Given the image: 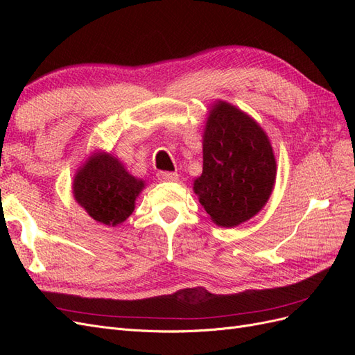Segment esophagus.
Wrapping results in <instances>:
<instances>
[{"instance_id": "obj_1", "label": "esophagus", "mask_w": 355, "mask_h": 355, "mask_svg": "<svg viewBox=\"0 0 355 355\" xmlns=\"http://www.w3.org/2000/svg\"><path fill=\"white\" fill-rule=\"evenodd\" d=\"M157 178L161 182H176L179 179V175L176 171H158Z\"/></svg>"}]
</instances>
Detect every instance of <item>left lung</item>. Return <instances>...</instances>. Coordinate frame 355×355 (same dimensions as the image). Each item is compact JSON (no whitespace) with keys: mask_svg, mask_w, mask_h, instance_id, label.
<instances>
[{"mask_svg":"<svg viewBox=\"0 0 355 355\" xmlns=\"http://www.w3.org/2000/svg\"><path fill=\"white\" fill-rule=\"evenodd\" d=\"M272 146L262 128L235 106L214 105L202 142V173L194 182L201 206L220 227L249 220L275 182Z\"/></svg>","mask_w":355,"mask_h":355,"instance_id":"8db88e82","label":"left lung"}]
</instances>
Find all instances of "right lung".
Returning a JSON list of instances; mask_svg holds the SVG:
<instances>
[{"label": "right lung", "mask_w": 355, "mask_h": 355, "mask_svg": "<svg viewBox=\"0 0 355 355\" xmlns=\"http://www.w3.org/2000/svg\"><path fill=\"white\" fill-rule=\"evenodd\" d=\"M144 182L128 175L111 154L92 157L73 179V197L90 216L108 227L124 222L135 210Z\"/></svg>", "instance_id": "obj_1"}]
</instances>
